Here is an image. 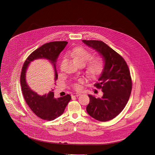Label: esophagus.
<instances>
[{
  "mask_svg": "<svg viewBox=\"0 0 155 155\" xmlns=\"http://www.w3.org/2000/svg\"><path fill=\"white\" fill-rule=\"evenodd\" d=\"M80 95H81V94H80V93H73V94H71V97H78V96H79Z\"/></svg>",
  "mask_w": 155,
  "mask_h": 155,
  "instance_id": "34e87169",
  "label": "esophagus"
}]
</instances>
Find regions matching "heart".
<instances>
[{"mask_svg":"<svg viewBox=\"0 0 155 155\" xmlns=\"http://www.w3.org/2000/svg\"><path fill=\"white\" fill-rule=\"evenodd\" d=\"M70 55L74 61L77 64H85L89 60L86 67V74L91 79H96L100 77L104 71L105 63L104 60L100 57H92V54L88 51L82 47L73 48L70 52ZM84 82L83 79H79L78 82L73 84V88L76 91L81 89V84Z\"/></svg>","mask_w":155,"mask_h":155,"instance_id":"heart-1","label":"heart"}]
</instances>
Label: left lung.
I'll list each match as a JSON object with an SVG mask.
<instances>
[{
	"mask_svg": "<svg viewBox=\"0 0 155 155\" xmlns=\"http://www.w3.org/2000/svg\"><path fill=\"white\" fill-rule=\"evenodd\" d=\"M82 41L102 55L105 61L104 71L94 84L101 89L103 95L97 98L89 95L87 111L97 120H110L124 110L129 100L133 87L130 71L124 58L103 41Z\"/></svg>",
	"mask_w": 155,
	"mask_h": 155,
	"instance_id": "8db88e82",
	"label": "left lung"
}]
</instances>
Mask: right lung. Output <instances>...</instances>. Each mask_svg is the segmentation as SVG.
I'll use <instances>...</instances> for the list:
<instances>
[{
  "label": "right lung",
  "mask_w": 155,
  "mask_h": 155,
  "mask_svg": "<svg viewBox=\"0 0 155 155\" xmlns=\"http://www.w3.org/2000/svg\"><path fill=\"white\" fill-rule=\"evenodd\" d=\"M66 41H55L43 45L27 57L22 67L20 82L23 97L30 109L39 117L46 120H52L61 116L71 100V96L67 94L63 97L54 98V89L48 94L39 95L30 88L25 81V72L28 64L33 60L38 58H46L53 64L55 69V81L58 79L55 69V62L60 53L64 49ZM36 91V90H35Z\"/></svg>",
  "instance_id": "add662e5"
}]
</instances>
